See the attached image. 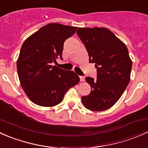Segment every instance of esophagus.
I'll use <instances>...</instances> for the list:
<instances>
[{"instance_id":"obj_1","label":"esophagus","mask_w":148,"mask_h":148,"mask_svg":"<svg viewBox=\"0 0 148 148\" xmlns=\"http://www.w3.org/2000/svg\"><path fill=\"white\" fill-rule=\"evenodd\" d=\"M84 80H85L84 77H83V76H82V77H80V81H81L82 82H84Z\"/></svg>"}]
</instances>
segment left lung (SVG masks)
<instances>
[{"label":"left lung","instance_id":"1","mask_svg":"<svg viewBox=\"0 0 148 148\" xmlns=\"http://www.w3.org/2000/svg\"><path fill=\"white\" fill-rule=\"evenodd\" d=\"M77 33L97 70L96 79L85 78L91 92L82 102L88 110L104 111L119 100L130 82L132 62L128 49L106 28H78Z\"/></svg>","mask_w":148,"mask_h":148}]
</instances>
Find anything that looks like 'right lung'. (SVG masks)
<instances>
[{
	"label": "right lung",
	"instance_id": "obj_1",
	"mask_svg": "<svg viewBox=\"0 0 148 148\" xmlns=\"http://www.w3.org/2000/svg\"><path fill=\"white\" fill-rule=\"evenodd\" d=\"M77 27L57 23L45 25L28 37L17 60L19 81L31 102L42 107L62 102L65 93L80 81L73 71L53 66L62 58L65 40Z\"/></svg>",
	"mask_w": 148,
	"mask_h": 148
}]
</instances>
